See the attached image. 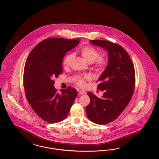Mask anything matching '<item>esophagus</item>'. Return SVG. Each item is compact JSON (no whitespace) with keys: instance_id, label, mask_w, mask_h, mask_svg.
I'll use <instances>...</instances> for the list:
<instances>
[{"instance_id":"34e87169","label":"esophagus","mask_w":159,"mask_h":159,"mask_svg":"<svg viewBox=\"0 0 159 159\" xmlns=\"http://www.w3.org/2000/svg\"><path fill=\"white\" fill-rule=\"evenodd\" d=\"M79 94H86V93L84 92V91H83V90H80L79 91Z\"/></svg>"}]
</instances>
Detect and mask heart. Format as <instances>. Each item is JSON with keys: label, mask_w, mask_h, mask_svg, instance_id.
<instances>
[{"label": "heart", "mask_w": 159, "mask_h": 159, "mask_svg": "<svg viewBox=\"0 0 159 159\" xmlns=\"http://www.w3.org/2000/svg\"><path fill=\"white\" fill-rule=\"evenodd\" d=\"M80 53L83 57L88 61L91 63L94 61V69L97 71H102L106 67L108 60L107 59L103 56H99L100 52L98 50L90 46H84L82 47L79 50ZM73 58V53H68L65 56L63 60V64L65 67H67L71 63ZM90 79V77L88 75L84 76L79 77L77 80V84L80 86H84L85 85V80Z\"/></svg>", "instance_id": "obj_1"}]
</instances>
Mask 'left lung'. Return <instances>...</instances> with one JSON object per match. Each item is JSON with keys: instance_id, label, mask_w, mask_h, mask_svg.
<instances>
[{"instance_id": "left-lung-1", "label": "left lung", "mask_w": 159, "mask_h": 159, "mask_svg": "<svg viewBox=\"0 0 159 159\" xmlns=\"http://www.w3.org/2000/svg\"><path fill=\"white\" fill-rule=\"evenodd\" d=\"M90 42L108 52L109 61L97 88L104 92L103 95L99 98L88 92L90 102L86 114L93 123L106 125L116 119L130 102L135 86V70L129 55L119 44L104 40Z\"/></svg>"}]
</instances>
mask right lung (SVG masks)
Wrapping results in <instances>:
<instances>
[{
  "label": "right lung",
  "mask_w": 159,
  "mask_h": 159,
  "mask_svg": "<svg viewBox=\"0 0 159 159\" xmlns=\"http://www.w3.org/2000/svg\"><path fill=\"white\" fill-rule=\"evenodd\" d=\"M80 39H47L31 51L25 63L23 86L28 102L34 111L50 123L65 119L76 97L72 87L55 89L54 79L62 73V61L66 53Z\"/></svg>",
  "instance_id": "add662e5"
}]
</instances>
